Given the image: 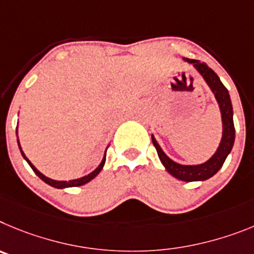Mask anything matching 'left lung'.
<instances>
[{
	"label": "left lung",
	"instance_id": "obj_1",
	"mask_svg": "<svg viewBox=\"0 0 254 254\" xmlns=\"http://www.w3.org/2000/svg\"><path fill=\"white\" fill-rule=\"evenodd\" d=\"M184 59L189 62V63H191L195 67V69L202 76V78L205 79L210 90L212 91V93L215 96L216 101H218L221 114V123H223V136H221L220 144H219L218 149H216V152L214 153V155L209 161L201 164H195V166H186V164H180L177 162L172 161L162 150V148L159 147V144L157 143V140H155L153 135L152 141L153 145L157 149L162 164H163L164 168H166L167 172L170 173V175H172L177 180L186 182L205 181V180H209L210 177H212L220 170L225 159H227L228 154L232 152L235 139L234 122H233V106L227 87L221 83L218 74L211 68L207 67L206 63H201V62L195 61V59Z\"/></svg>",
	"mask_w": 254,
	"mask_h": 254
}]
</instances>
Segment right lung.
<instances>
[{"label": "right lung", "instance_id": "right-lung-1", "mask_svg": "<svg viewBox=\"0 0 254 254\" xmlns=\"http://www.w3.org/2000/svg\"><path fill=\"white\" fill-rule=\"evenodd\" d=\"M16 135H17V127H16ZM17 144H19L20 152H21L22 157H24L25 161H26L27 163H29V166H30L31 168H33V171H34V172H35V175L38 176V177L40 178V180H43V181H44L45 184H48V185H49V186H52V187H56V189H65V187H77V186H82V185L87 184V182H90L91 180H93V178H95L96 176H97L100 172H101L102 167H104V164H105V161H106V152H105L104 158H102L101 163L99 164V167H97V168H96L95 171H92V172H91V173H88L87 176H83V177L77 178V180H70V181H57V180H52V178L47 177V176L43 175V173L40 172V171L36 170V167L34 166V164L31 163L30 161H29V159H27V157H26V155H25V153L22 152L19 139H17Z\"/></svg>", "mask_w": 254, "mask_h": 254}]
</instances>
